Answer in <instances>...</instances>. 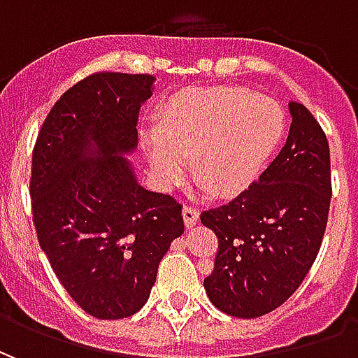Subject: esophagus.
Listing matches in <instances>:
<instances>
[{
	"label": "esophagus",
	"mask_w": 358,
	"mask_h": 358,
	"mask_svg": "<svg viewBox=\"0 0 358 358\" xmlns=\"http://www.w3.org/2000/svg\"><path fill=\"white\" fill-rule=\"evenodd\" d=\"M182 217H184V224H186V228L189 230V228H194V226L197 224V220H199V210L186 205V207L182 209Z\"/></svg>",
	"instance_id": "1"
}]
</instances>
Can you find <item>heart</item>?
Instances as JSON below:
<instances>
[{"instance_id":"obj_1","label":"heart","mask_w":358,"mask_h":358,"mask_svg":"<svg viewBox=\"0 0 358 358\" xmlns=\"http://www.w3.org/2000/svg\"><path fill=\"white\" fill-rule=\"evenodd\" d=\"M143 136L149 171L163 189L178 186L192 162L194 178L215 197H232L255 182L285 132L284 107L236 86L176 95Z\"/></svg>"}]
</instances>
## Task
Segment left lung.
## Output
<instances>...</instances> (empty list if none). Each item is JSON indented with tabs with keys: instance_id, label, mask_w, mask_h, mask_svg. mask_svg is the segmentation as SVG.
Here are the masks:
<instances>
[{
	"instance_id": "left-lung-1",
	"label": "left lung",
	"mask_w": 358,
	"mask_h": 358,
	"mask_svg": "<svg viewBox=\"0 0 358 358\" xmlns=\"http://www.w3.org/2000/svg\"><path fill=\"white\" fill-rule=\"evenodd\" d=\"M292 126L268 169L232 201L203 210L218 238L215 268L205 278L210 303L236 318L268 315L289 299L315 263L331 199L326 134L297 101Z\"/></svg>"
}]
</instances>
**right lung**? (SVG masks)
Here are the masks:
<instances>
[{
    "label": "right lung",
    "instance_id": "add662e5",
    "mask_svg": "<svg viewBox=\"0 0 358 358\" xmlns=\"http://www.w3.org/2000/svg\"><path fill=\"white\" fill-rule=\"evenodd\" d=\"M151 74L95 73L51 107L32 153V215L43 253L88 315L118 320L149 299L157 268L184 234L182 205L141 187L138 148Z\"/></svg>",
    "mask_w": 358,
    "mask_h": 358
}]
</instances>
